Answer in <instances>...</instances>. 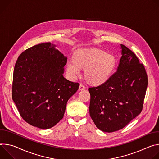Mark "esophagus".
I'll use <instances>...</instances> for the list:
<instances>
[{
    "label": "esophagus",
    "instance_id": "obj_1",
    "mask_svg": "<svg viewBox=\"0 0 159 159\" xmlns=\"http://www.w3.org/2000/svg\"><path fill=\"white\" fill-rule=\"evenodd\" d=\"M85 90V86H84L83 84H81L79 86V90L82 91V90Z\"/></svg>",
    "mask_w": 159,
    "mask_h": 159
}]
</instances>
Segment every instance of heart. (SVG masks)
<instances>
[{"mask_svg": "<svg viewBox=\"0 0 159 159\" xmlns=\"http://www.w3.org/2000/svg\"><path fill=\"white\" fill-rule=\"evenodd\" d=\"M116 66V59L103 50L95 48H83L76 50L72 62L66 64L67 73L73 76L80 70H84L86 82L92 86H100L108 82Z\"/></svg>", "mask_w": 159, "mask_h": 159, "instance_id": "heart-1", "label": "heart"}]
</instances>
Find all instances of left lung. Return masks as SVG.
<instances>
[{"label":"left lung","mask_w":159,"mask_h":159,"mask_svg":"<svg viewBox=\"0 0 159 159\" xmlns=\"http://www.w3.org/2000/svg\"><path fill=\"white\" fill-rule=\"evenodd\" d=\"M117 70L105 84L89 88L90 115L97 128L111 133L122 129L142 111L148 85L144 66L120 45Z\"/></svg>","instance_id":"obj_1"}]
</instances>
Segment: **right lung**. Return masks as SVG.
<instances>
[{
  "label": "right lung",
  "instance_id": "1",
  "mask_svg": "<svg viewBox=\"0 0 159 159\" xmlns=\"http://www.w3.org/2000/svg\"><path fill=\"white\" fill-rule=\"evenodd\" d=\"M56 47L48 42L28 48L14 69L12 100L26 122L43 129L63 118L67 102L80 85L64 77L67 57Z\"/></svg>",
  "mask_w": 159,
  "mask_h": 159
}]
</instances>
